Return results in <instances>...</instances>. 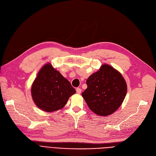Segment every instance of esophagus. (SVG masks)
<instances>
[{
    "label": "esophagus",
    "mask_w": 156,
    "mask_h": 156,
    "mask_svg": "<svg viewBox=\"0 0 156 156\" xmlns=\"http://www.w3.org/2000/svg\"><path fill=\"white\" fill-rule=\"evenodd\" d=\"M76 93L78 94H80V93H81V92H82V89H80V88H79V87H78V88H76Z\"/></svg>",
    "instance_id": "esophagus-1"
}]
</instances>
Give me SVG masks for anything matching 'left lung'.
Instances as JSON below:
<instances>
[{
  "mask_svg": "<svg viewBox=\"0 0 156 156\" xmlns=\"http://www.w3.org/2000/svg\"><path fill=\"white\" fill-rule=\"evenodd\" d=\"M86 83L82 97L89 109L100 116L113 113L126 95L127 85L122 74L107 64L91 74Z\"/></svg>",
  "mask_w": 156,
  "mask_h": 156,
  "instance_id": "left-lung-1",
  "label": "left lung"
}]
</instances>
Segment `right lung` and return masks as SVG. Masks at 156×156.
<instances>
[{
    "instance_id": "right-lung-1",
    "label": "right lung",
    "mask_w": 156,
    "mask_h": 156,
    "mask_svg": "<svg viewBox=\"0 0 156 156\" xmlns=\"http://www.w3.org/2000/svg\"><path fill=\"white\" fill-rule=\"evenodd\" d=\"M76 90L51 63L45 64L32 83L31 93L37 106L46 112L62 109Z\"/></svg>"
}]
</instances>
